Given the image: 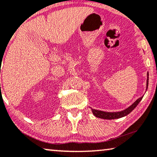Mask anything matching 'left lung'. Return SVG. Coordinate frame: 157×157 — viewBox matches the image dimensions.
I'll use <instances>...</instances> for the list:
<instances>
[{
    "mask_svg": "<svg viewBox=\"0 0 157 157\" xmlns=\"http://www.w3.org/2000/svg\"><path fill=\"white\" fill-rule=\"evenodd\" d=\"M147 90L148 89V84H149V74L147 73ZM142 97L139 98L135 101L134 104L128 107V108L126 109L125 110H123L121 111H118V112H106V111H103L100 110H96V109H91L92 111V113H94V115L96 117L100 118V119H119V118L124 117L125 116L128 115V113L132 112L134 109L136 108V106L138 105L139 102L141 101V100L142 99Z\"/></svg>",
    "mask_w": 157,
    "mask_h": 157,
    "instance_id": "left-lung-1",
    "label": "left lung"
}]
</instances>
